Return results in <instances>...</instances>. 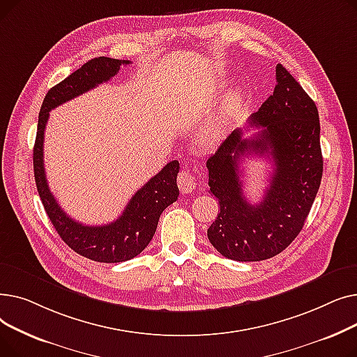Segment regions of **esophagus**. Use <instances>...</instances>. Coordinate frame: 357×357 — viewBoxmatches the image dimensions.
I'll return each instance as SVG.
<instances>
[{
  "instance_id": "esophagus-1",
  "label": "esophagus",
  "mask_w": 357,
  "mask_h": 357,
  "mask_svg": "<svg viewBox=\"0 0 357 357\" xmlns=\"http://www.w3.org/2000/svg\"><path fill=\"white\" fill-rule=\"evenodd\" d=\"M178 186H179L181 192H183V194L192 192L197 186L194 175L190 171H186V169H182L178 175Z\"/></svg>"
}]
</instances>
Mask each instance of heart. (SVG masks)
Instances as JSON below:
<instances>
[{"mask_svg":"<svg viewBox=\"0 0 357 357\" xmlns=\"http://www.w3.org/2000/svg\"><path fill=\"white\" fill-rule=\"evenodd\" d=\"M230 108H231V105H230ZM227 131H229V116H227V112H222L221 116H218L208 126H205L202 128L201 140L204 144H207V146L217 144L218 142H221L224 137H226Z\"/></svg>","mask_w":357,"mask_h":357,"instance_id":"heart-1","label":"heart"}]
</instances>
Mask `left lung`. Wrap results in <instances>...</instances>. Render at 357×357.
Listing matches in <instances>:
<instances>
[{"mask_svg":"<svg viewBox=\"0 0 357 357\" xmlns=\"http://www.w3.org/2000/svg\"><path fill=\"white\" fill-rule=\"evenodd\" d=\"M249 126L261 130L245 139L243 128H236L207 160L210 191L220 204L207 236L224 257L238 261L265 260L291 245L304 227L323 176L318 109L280 63L273 93ZM246 153L274 162L271 183L259 204H250L241 190L238 165Z\"/></svg>","mask_w":357,"mask_h":357,"instance_id":"1","label":"left lung"}]
</instances>
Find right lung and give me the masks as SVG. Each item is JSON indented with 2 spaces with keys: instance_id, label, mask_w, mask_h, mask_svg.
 Masks as SVG:
<instances>
[{
  "instance_id": "1",
  "label": "right lung",
  "mask_w": 357,
  "mask_h": 357,
  "mask_svg": "<svg viewBox=\"0 0 357 357\" xmlns=\"http://www.w3.org/2000/svg\"><path fill=\"white\" fill-rule=\"evenodd\" d=\"M128 63L130 61L100 56V58L88 61L62 82L50 88L39 112V124H37V136L33 149L36 186L54 230L73 252L86 259L102 261V264H119V261L130 260L146 249L155 236L160 214L178 199L179 190L176 176L179 172V162H169L158 175L150 178L147 183L131 197L123 214L116 221L105 226H85L70 218L59 207L58 201L49 190L43 165V139L50 109L109 81L117 75L121 65Z\"/></svg>"
}]
</instances>
